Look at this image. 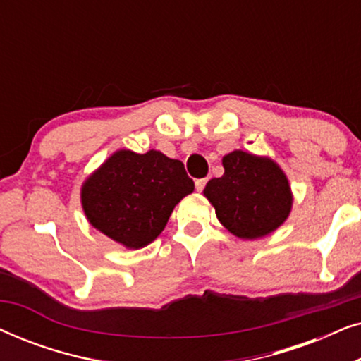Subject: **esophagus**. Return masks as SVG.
Segmentation results:
<instances>
[{
  "label": "esophagus",
  "mask_w": 361,
  "mask_h": 361,
  "mask_svg": "<svg viewBox=\"0 0 361 361\" xmlns=\"http://www.w3.org/2000/svg\"><path fill=\"white\" fill-rule=\"evenodd\" d=\"M207 180H209V179H207V177H205V179H197L195 180V189L199 190V192L204 190L205 185H207Z\"/></svg>",
  "instance_id": "obj_1"
}]
</instances>
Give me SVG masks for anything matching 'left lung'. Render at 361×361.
Listing matches in <instances>:
<instances>
[{"instance_id": "8db88e82", "label": "left lung", "mask_w": 361, "mask_h": 361, "mask_svg": "<svg viewBox=\"0 0 361 361\" xmlns=\"http://www.w3.org/2000/svg\"><path fill=\"white\" fill-rule=\"evenodd\" d=\"M221 177L207 182L204 195L230 233L256 240L273 233L293 209V192L273 159L233 151L224 156Z\"/></svg>"}]
</instances>
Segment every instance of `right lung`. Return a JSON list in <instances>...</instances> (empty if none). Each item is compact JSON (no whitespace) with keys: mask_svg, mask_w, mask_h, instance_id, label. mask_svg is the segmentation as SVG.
Instances as JSON below:
<instances>
[{"mask_svg":"<svg viewBox=\"0 0 361 361\" xmlns=\"http://www.w3.org/2000/svg\"><path fill=\"white\" fill-rule=\"evenodd\" d=\"M192 192L194 180L180 161L154 149H120L87 177L80 199L92 226L140 250L161 235L174 207Z\"/></svg>","mask_w":361,"mask_h":361,"instance_id":"add662e5","label":"right lung"}]
</instances>
